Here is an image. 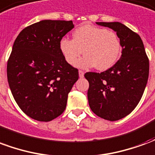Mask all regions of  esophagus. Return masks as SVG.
Returning a JSON list of instances; mask_svg holds the SVG:
<instances>
[{"mask_svg":"<svg viewBox=\"0 0 155 155\" xmlns=\"http://www.w3.org/2000/svg\"><path fill=\"white\" fill-rule=\"evenodd\" d=\"M84 71H79V75H80V77L82 78V77H84Z\"/></svg>","mask_w":155,"mask_h":155,"instance_id":"1","label":"esophagus"}]
</instances>
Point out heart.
I'll return each mask as SVG.
<instances>
[{
    "label": "heart",
    "instance_id": "b5f03b06",
    "mask_svg": "<svg viewBox=\"0 0 155 155\" xmlns=\"http://www.w3.org/2000/svg\"><path fill=\"white\" fill-rule=\"evenodd\" d=\"M59 47L68 64H74L84 51L86 54L76 63L78 67H95L106 71L119 59L121 51L120 39L114 31L94 25H81L73 32V40L64 37Z\"/></svg>",
    "mask_w": 155,
    "mask_h": 155
}]
</instances>
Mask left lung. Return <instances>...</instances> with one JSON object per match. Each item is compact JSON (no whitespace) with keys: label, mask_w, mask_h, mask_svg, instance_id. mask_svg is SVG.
<instances>
[{"label":"left lung","mask_w":155,"mask_h":155,"mask_svg":"<svg viewBox=\"0 0 155 155\" xmlns=\"http://www.w3.org/2000/svg\"><path fill=\"white\" fill-rule=\"evenodd\" d=\"M114 30L122 47L121 57L107 71L87 72L88 101L91 110L115 121L130 114L141 100L149 78L150 62L137 33L120 22H96Z\"/></svg>","instance_id":"8db88e82"}]
</instances>
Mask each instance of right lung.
<instances>
[{
    "mask_svg": "<svg viewBox=\"0 0 155 155\" xmlns=\"http://www.w3.org/2000/svg\"><path fill=\"white\" fill-rule=\"evenodd\" d=\"M73 28L72 21L44 20L23 29L14 42L7 62L9 86L21 110L34 120L48 122L60 116L79 79L59 47Z\"/></svg>",
    "mask_w": 155,
    "mask_h": 155,
    "instance_id": "right-lung-1",
    "label": "right lung"
}]
</instances>
